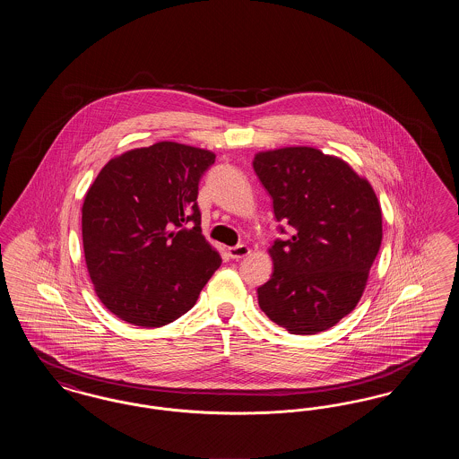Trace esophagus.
Returning a JSON list of instances; mask_svg holds the SVG:
<instances>
[{"label": "esophagus", "instance_id": "1", "mask_svg": "<svg viewBox=\"0 0 459 459\" xmlns=\"http://www.w3.org/2000/svg\"><path fill=\"white\" fill-rule=\"evenodd\" d=\"M247 255H249V247L244 246V244L229 247V256H230L232 260H240V258H244V256H247Z\"/></svg>", "mask_w": 459, "mask_h": 459}]
</instances>
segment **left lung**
Listing matches in <instances>:
<instances>
[{
    "label": "left lung",
    "mask_w": 459,
    "mask_h": 459,
    "mask_svg": "<svg viewBox=\"0 0 459 459\" xmlns=\"http://www.w3.org/2000/svg\"><path fill=\"white\" fill-rule=\"evenodd\" d=\"M253 169L272 197L281 234L273 273L258 287L264 315L290 333L333 327L358 305L382 244V212L368 180L315 148L255 156Z\"/></svg>",
    "instance_id": "left-lung-1"
}]
</instances>
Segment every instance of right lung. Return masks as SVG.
Returning a JSON list of instances; mask_svg holds the SVG:
<instances>
[{
	"mask_svg": "<svg viewBox=\"0 0 459 459\" xmlns=\"http://www.w3.org/2000/svg\"><path fill=\"white\" fill-rule=\"evenodd\" d=\"M215 154L156 143L109 160L82 206L89 277L101 303L137 327H161L196 305L219 268L201 234L197 186Z\"/></svg>",
	"mask_w": 459,
	"mask_h": 459,
	"instance_id": "1",
	"label": "right lung"
}]
</instances>
